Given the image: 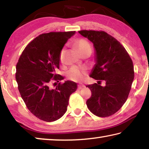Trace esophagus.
Listing matches in <instances>:
<instances>
[{
    "instance_id": "esophagus-1",
    "label": "esophagus",
    "mask_w": 149,
    "mask_h": 149,
    "mask_svg": "<svg viewBox=\"0 0 149 149\" xmlns=\"http://www.w3.org/2000/svg\"><path fill=\"white\" fill-rule=\"evenodd\" d=\"M85 87V85H84V84H79V85H78V88H79V89H82V88H84Z\"/></svg>"
}]
</instances>
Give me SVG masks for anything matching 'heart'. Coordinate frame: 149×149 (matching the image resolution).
Instances as JSON below:
<instances>
[{
	"instance_id": "b5f03b06",
	"label": "heart",
	"mask_w": 149,
	"mask_h": 149,
	"mask_svg": "<svg viewBox=\"0 0 149 149\" xmlns=\"http://www.w3.org/2000/svg\"><path fill=\"white\" fill-rule=\"evenodd\" d=\"M75 46L79 50L81 54H83L88 50H91V47L90 44L84 39H77L75 42ZM65 52V49H62L60 52V60L61 62L64 61ZM85 74H86V72L81 68L73 66L67 72L66 75L68 78L70 80L74 81H80L84 79Z\"/></svg>"
}]
</instances>
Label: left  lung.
<instances>
[{"mask_svg": "<svg viewBox=\"0 0 149 149\" xmlns=\"http://www.w3.org/2000/svg\"><path fill=\"white\" fill-rule=\"evenodd\" d=\"M79 33L93 44L95 60L89 76L105 86L87 85L92 95L86 102L93 114L107 117L118 112L127 100L134 79L133 62L119 41L104 31H79Z\"/></svg>", "mask_w": 149, "mask_h": 149, "instance_id": "8db88e82", "label": "left lung"}]
</instances>
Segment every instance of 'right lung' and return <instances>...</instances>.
I'll return each mask as SVG.
<instances>
[{"instance_id":"right-lung-1","label":"right lung","mask_w":149,"mask_h":149,"mask_svg":"<svg viewBox=\"0 0 149 149\" xmlns=\"http://www.w3.org/2000/svg\"><path fill=\"white\" fill-rule=\"evenodd\" d=\"M75 33L50 32L39 35L25 48L16 65V79L22 99L33 114L45 122H54L65 114L70 96L77 88L72 81L59 84L54 89L50 88L52 80L64 79L56 73L60 52Z\"/></svg>"}]
</instances>
